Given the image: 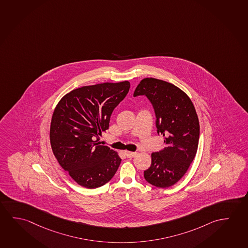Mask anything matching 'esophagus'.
<instances>
[{
    "mask_svg": "<svg viewBox=\"0 0 248 248\" xmlns=\"http://www.w3.org/2000/svg\"><path fill=\"white\" fill-rule=\"evenodd\" d=\"M125 154H126V156L127 157H134L135 155H136V153H133V152H125Z\"/></svg>",
    "mask_w": 248,
    "mask_h": 248,
    "instance_id": "1",
    "label": "esophagus"
}]
</instances>
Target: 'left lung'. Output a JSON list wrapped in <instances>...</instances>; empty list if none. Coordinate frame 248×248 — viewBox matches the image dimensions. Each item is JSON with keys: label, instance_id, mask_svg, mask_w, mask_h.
<instances>
[{"label": "left lung", "instance_id": "8db88e82", "mask_svg": "<svg viewBox=\"0 0 248 248\" xmlns=\"http://www.w3.org/2000/svg\"><path fill=\"white\" fill-rule=\"evenodd\" d=\"M140 94L152 102L157 134L165 138V147L152 154L144 177L151 185L168 188L184 177L196 157L200 134L197 111L185 92L163 80L142 79L134 96Z\"/></svg>", "mask_w": 248, "mask_h": 248}]
</instances>
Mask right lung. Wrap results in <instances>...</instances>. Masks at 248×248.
<instances>
[{"label":"right lung","mask_w":248,"mask_h":248,"mask_svg":"<svg viewBox=\"0 0 248 248\" xmlns=\"http://www.w3.org/2000/svg\"><path fill=\"white\" fill-rule=\"evenodd\" d=\"M130 83H103L64 94L51 117L50 141L57 160L71 178L87 189L110 181L122 158L99 139L108 129L114 108L125 98Z\"/></svg>","instance_id":"1"}]
</instances>
